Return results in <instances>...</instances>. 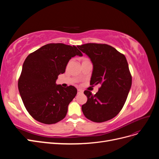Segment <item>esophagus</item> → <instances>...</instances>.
<instances>
[{"label": "esophagus", "instance_id": "obj_1", "mask_svg": "<svg viewBox=\"0 0 159 159\" xmlns=\"http://www.w3.org/2000/svg\"><path fill=\"white\" fill-rule=\"evenodd\" d=\"M84 93V91H83V90H81V89H78V94H81V93Z\"/></svg>", "mask_w": 159, "mask_h": 159}]
</instances>
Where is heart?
<instances>
[{"instance_id":"heart-1","label":"heart","mask_w":159,"mask_h":159,"mask_svg":"<svg viewBox=\"0 0 159 159\" xmlns=\"http://www.w3.org/2000/svg\"><path fill=\"white\" fill-rule=\"evenodd\" d=\"M89 61V59H88V58H83V61H82V62H85V61Z\"/></svg>"}]
</instances>
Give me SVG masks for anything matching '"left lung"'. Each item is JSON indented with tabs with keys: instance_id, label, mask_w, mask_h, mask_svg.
I'll return each mask as SVG.
<instances>
[{
	"instance_id": "left-lung-1",
	"label": "left lung",
	"mask_w": 159,
	"mask_h": 159,
	"mask_svg": "<svg viewBox=\"0 0 159 159\" xmlns=\"http://www.w3.org/2000/svg\"><path fill=\"white\" fill-rule=\"evenodd\" d=\"M77 47L93 64L90 85H101L95 95L84 91L88 101L81 106L83 113L93 122L107 121L121 111L131 87L132 77L126 57L105 44L88 43Z\"/></svg>"
}]
</instances>
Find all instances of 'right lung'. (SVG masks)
<instances>
[{"instance_id": "obj_1", "label": "right lung", "mask_w": 159, "mask_h": 159, "mask_svg": "<svg viewBox=\"0 0 159 159\" xmlns=\"http://www.w3.org/2000/svg\"><path fill=\"white\" fill-rule=\"evenodd\" d=\"M82 56L75 46L61 43L43 46L27 56L22 66L18 87L24 105L31 116L44 124H54L63 119L77 89L57 85L72 57Z\"/></svg>"}]
</instances>
